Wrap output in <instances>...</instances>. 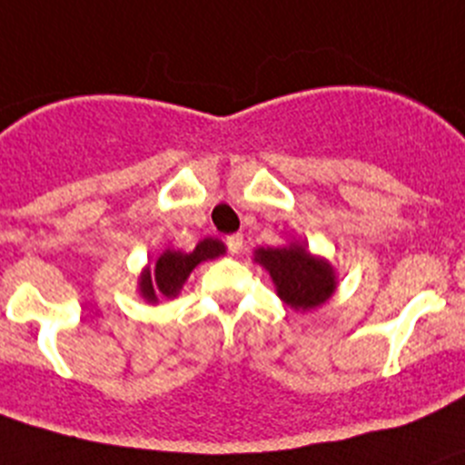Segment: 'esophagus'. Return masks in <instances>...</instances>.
Here are the masks:
<instances>
[{
	"instance_id": "34e87169",
	"label": "esophagus",
	"mask_w": 465,
	"mask_h": 465,
	"mask_svg": "<svg viewBox=\"0 0 465 465\" xmlns=\"http://www.w3.org/2000/svg\"><path fill=\"white\" fill-rule=\"evenodd\" d=\"M227 250L232 252V254H238V252L242 250V233H232V236H227Z\"/></svg>"
}]
</instances>
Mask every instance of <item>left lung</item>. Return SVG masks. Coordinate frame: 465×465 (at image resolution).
Masks as SVG:
<instances>
[{
  "label": "left lung",
  "instance_id": "1",
  "mask_svg": "<svg viewBox=\"0 0 465 465\" xmlns=\"http://www.w3.org/2000/svg\"><path fill=\"white\" fill-rule=\"evenodd\" d=\"M254 261L270 272L276 294L294 311H312L322 306L337 288L331 262L312 256L299 242L285 247H259Z\"/></svg>",
  "mask_w": 465,
  "mask_h": 465
}]
</instances>
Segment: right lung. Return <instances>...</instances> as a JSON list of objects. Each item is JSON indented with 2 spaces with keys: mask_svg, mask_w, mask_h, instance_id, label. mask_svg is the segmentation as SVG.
Returning a JSON list of instances; mask_svg holds the SVG:
<instances>
[{
  "mask_svg": "<svg viewBox=\"0 0 465 465\" xmlns=\"http://www.w3.org/2000/svg\"><path fill=\"white\" fill-rule=\"evenodd\" d=\"M220 254H224V245L218 238H204L191 252L166 250L154 262V267L148 265L142 272L139 292L150 303H157L159 297H177L191 272L203 261L218 259Z\"/></svg>",
  "mask_w": 465,
  "mask_h": 465,
  "instance_id": "right-lung-1",
  "label": "right lung"
}]
</instances>
